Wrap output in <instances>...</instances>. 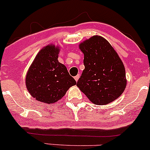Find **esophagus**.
Segmentation results:
<instances>
[{
  "label": "esophagus",
  "mask_w": 150,
  "mask_h": 150,
  "mask_svg": "<svg viewBox=\"0 0 150 150\" xmlns=\"http://www.w3.org/2000/svg\"><path fill=\"white\" fill-rule=\"evenodd\" d=\"M79 75H77L74 76V79L76 80V81H77L79 80Z\"/></svg>",
  "instance_id": "obj_1"
}]
</instances>
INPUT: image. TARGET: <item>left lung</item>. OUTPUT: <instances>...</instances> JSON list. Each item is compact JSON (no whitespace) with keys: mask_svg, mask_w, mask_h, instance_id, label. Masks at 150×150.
Here are the masks:
<instances>
[{"mask_svg":"<svg viewBox=\"0 0 150 150\" xmlns=\"http://www.w3.org/2000/svg\"><path fill=\"white\" fill-rule=\"evenodd\" d=\"M84 55V70L76 86L96 105L113 101L126 86L125 68L110 44L100 36L92 37L80 44Z\"/></svg>","mask_w":150,"mask_h":150,"instance_id":"obj_1","label":"left lung"}]
</instances>
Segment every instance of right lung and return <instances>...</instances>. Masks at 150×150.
Wrapping results in <instances>:
<instances>
[{
	"instance_id": "add662e5",
	"label": "right lung",
	"mask_w": 150,
	"mask_h": 150,
	"mask_svg": "<svg viewBox=\"0 0 150 150\" xmlns=\"http://www.w3.org/2000/svg\"><path fill=\"white\" fill-rule=\"evenodd\" d=\"M58 52L55 45L46 46L37 55L27 72V89L42 103H55L64 96L69 87L76 84L66 66L58 62Z\"/></svg>"
}]
</instances>
